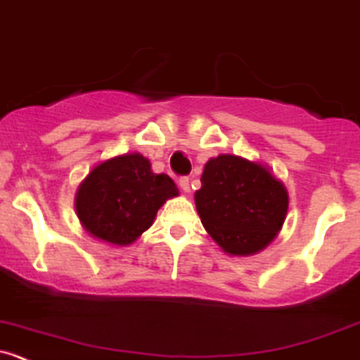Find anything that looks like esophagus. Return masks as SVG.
Instances as JSON below:
<instances>
[{
    "label": "esophagus",
    "mask_w": 360,
    "mask_h": 360,
    "mask_svg": "<svg viewBox=\"0 0 360 360\" xmlns=\"http://www.w3.org/2000/svg\"><path fill=\"white\" fill-rule=\"evenodd\" d=\"M179 186L184 193H190V177H186V176L179 177Z\"/></svg>",
    "instance_id": "esophagus-1"
}]
</instances>
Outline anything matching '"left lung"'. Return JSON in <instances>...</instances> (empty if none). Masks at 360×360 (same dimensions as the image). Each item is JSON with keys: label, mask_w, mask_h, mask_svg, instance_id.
<instances>
[{"label": "left lung", "mask_w": 360, "mask_h": 360, "mask_svg": "<svg viewBox=\"0 0 360 360\" xmlns=\"http://www.w3.org/2000/svg\"><path fill=\"white\" fill-rule=\"evenodd\" d=\"M203 228L233 255H250L271 243L285 222L288 195L272 174L236 155L207 162L195 193Z\"/></svg>", "instance_id": "left-lung-1"}]
</instances>
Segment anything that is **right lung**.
<instances>
[{"mask_svg": "<svg viewBox=\"0 0 360 360\" xmlns=\"http://www.w3.org/2000/svg\"><path fill=\"white\" fill-rule=\"evenodd\" d=\"M177 195L165 174H153L139 153L110 158L91 170L79 186L75 209L93 236L129 245L153 224L165 200Z\"/></svg>", "mask_w": 360, "mask_h": 360, "instance_id": "right-lung-1", "label": "right lung"}]
</instances>
